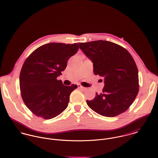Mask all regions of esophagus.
<instances>
[{"label":"esophagus","mask_w":158,"mask_h":158,"mask_svg":"<svg viewBox=\"0 0 158 158\" xmlns=\"http://www.w3.org/2000/svg\"><path fill=\"white\" fill-rule=\"evenodd\" d=\"M78 88H79V89H82V90H86V88H85V87H83V86H82L81 85H78Z\"/></svg>","instance_id":"obj_1"}]
</instances>
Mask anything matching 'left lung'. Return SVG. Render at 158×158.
<instances>
[{"mask_svg": "<svg viewBox=\"0 0 158 158\" xmlns=\"http://www.w3.org/2000/svg\"><path fill=\"white\" fill-rule=\"evenodd\" d=\"M80 48L93 63L94 73L104 78L102 92L86 100L90 109L109 117L127 111L139 92L138 70L127 49L107 41L80 43Z\"/></svg>", "mask_w": 158, "mask_h": 158, "instance_id": "1", "label": "left lung"}]
</instances>
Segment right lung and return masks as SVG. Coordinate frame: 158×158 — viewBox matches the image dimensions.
I'll list each match as a JSON object with an SVG mask.
<instances>
[{
    "label": "right lung",
    "mask_w": 158,
    "mask_h": 158,
    "mask_svg": "<svg viewBox=\"0 0 158 158\" xmlns=\"http://www.w3.org/2000/svg\"><path fill=\"white\" fill-rule=\"evenodd\" d=\"M79 45L48 43L36 48L25 61L19 76L21 94L27 107L36 116L51 119L68 107L70 95L77 85L64 86L56 78Z\"/></svg>",
    "instance_id": "add662e5"
}]
</instances>
